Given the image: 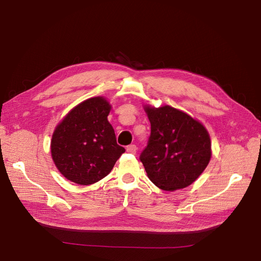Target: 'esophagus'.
Segmentation results:
<instances>
[{"mask_svg":"<svg viewBox=\"0 0 261 261\" xmlns=\"http://www.w3.org/2000/svg\"><path fill=\"white\" fill-rule=\"evenodd\" d=\"M126 150H127V152L135 154L136 153V150H137V147L135 145H129V146H127V148H126Z\"/></svg>","mask_w":261,"mask_h":261,"instance_id":"esophagus-1","label":"esophagus"}]
</instances>
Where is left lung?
I'll return each mask as SVG.
<instances>
[{"label": "left lung", "mask_w": 261, "mask_h": 261, "mask_svg": "<svg viewBox=\"0 0 261 261\" xmlns=\"http://www.w3.org/2000/svg\"><path fill=\"white\" fill-rule=\"evenodd\" d=\"M151 124L147 147L140 153L149 179L163 191L185 188L199 177L211 158L204 126L170 106L145 107Z\"/></svg>", "instance_id": "1"}]
</instances>
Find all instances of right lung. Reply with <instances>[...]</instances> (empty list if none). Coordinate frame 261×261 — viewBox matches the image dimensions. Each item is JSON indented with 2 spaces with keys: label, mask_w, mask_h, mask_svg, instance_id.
Masks as SVG:
<instances>
[{
  "label": "right lung",
  "mask_w": 261,
  "mask_h": 261,
  "mask_svg": "<svg viewBox=\"0 0 261 261\" xmlns=\"http://www.w3.org/2000/svg\"><path fill=\"white\" fill-rule=\"evenodd\" d=\"M110 110L103 97L90 98L70 110L53 133L52 159L62 174L76 184L97 183L125 152L108 121Z\"/></svg>",
  "instance_id": "right-lung-1"
}]
</instances>
